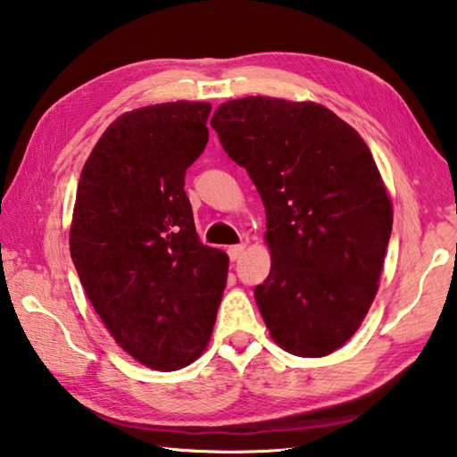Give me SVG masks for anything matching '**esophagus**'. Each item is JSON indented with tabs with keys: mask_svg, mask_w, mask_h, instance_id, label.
Here are the masks:
<instances>
[{
	"mask_svg": "<svg viewBox=\"0 0 457 457\" xmlns=\"http://www.w3.org/2000/svg\"><path fill=\"white\" fill-rule=\"evenodd\" d=\"M245 252V245L241 244V245H231V247H228V255H229V259L231 262H236V259H239L241 257V253Z\"/></svg>",
	"mask_w": 457,
	"mask_h": 457,
	"instance_id": "esophagus-1",
	"label": "esophagus"
}]
</instances>
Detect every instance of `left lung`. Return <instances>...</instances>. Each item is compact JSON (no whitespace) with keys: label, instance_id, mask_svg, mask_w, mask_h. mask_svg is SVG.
<instances>
[{"label":"left lung","instance_id":"left-lung-1","mask_svg":"<svg viewBox=\"0 0 457 457\" xmlns=\"http://www.w3.org/2000/svg\"><path fill=\"white\" fill-rule=\"evenodd\" d=\"M210 124L265 205L271 271L255 301L271 338L305 359L335 353L377 297L392 231L370 148L311 101L236 98Z\"/></svg>","mask_w":457,"mask_h":457}]
</instances>
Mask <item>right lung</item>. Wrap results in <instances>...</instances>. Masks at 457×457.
<instances>
[{"instance_id": "add662e5", "label": "right lung", "mask_w": 457, "mask_h": 457, "mask_svg": "<svg viewBox=\"0 0 457 457\" xmlns=\"http://www.w3.org/2000/svg\"><path fill=\"white\" fill-rule=\"evenodd\" d=\"M210 111L176 101L120 114L79 178L69 247L80 285L116 345L154 370L205 351L228 281L229 259L202 245L184 192Z\"/></svg>"}]
</instances>
